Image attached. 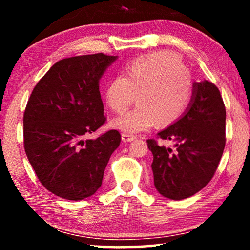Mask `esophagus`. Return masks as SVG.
<instances>
[{
	"mask_svg": "<svg viewBox=\"0 0 250 250\" xmlns=\"http://www.w3.org/2000/svg\"><path fill=\"white\" fill-rule=\"evenodd\" d=\"M121 139H122V141H124V142H131V141L134 140L135 137H133V135H130V134L122 133L121 134Z\"/></svg>",
	"mask_w": 250,
	"mask_h": 250,
	"instance_id": "34e87169",
	"label": "esophagus"
}]
</instances>
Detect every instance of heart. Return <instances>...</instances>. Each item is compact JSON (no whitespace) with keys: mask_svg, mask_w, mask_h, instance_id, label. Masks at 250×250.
Here are the masks:
<instances>
[{"mask_svg":"<svg viewBox=\"0 0 250 250\" xmlns=\"http://www.w3.org/2000/svg\"><path fill=\"white\" fill-rule=\"evenodd\" d=\"M138 95V107L115 118L112 128L125 134L174 124L184 115L193 97V79L179 54L171 50L143 55L129 62L105 87V103L124 112Z\"/></svg>","mask_w":250,"mask_h":250,"instance_id":"heart-1","label":"heart"}]
</instances>
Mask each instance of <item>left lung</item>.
Masks as SVG:
<instances>
[{
  "label": "left lung",
  "mask_w": 250,
  "mask_h": 250,
  "mask_svg": "<svg viewBox=\"0 0 250 250\" xmlns=\"http://www.w3.org/2000/svg\"><path fill=\"white\" fill-rule=\"evenodd\" d=\"M226 110L218 88L208 80L193 83V97L179 120L158 133L175 150L147 140L153 154L154 186L161 195L183 200L211 180L225 147Z\"/></svg>",
  "instance_id": "obj_1"
}]
</instances>
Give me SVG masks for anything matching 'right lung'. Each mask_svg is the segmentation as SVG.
Returning <instances> with one entry per match:
<instances>
[{"mask_svg": "<svg viewBox=\"0 0 250 250\" xmlns=\"http://www.w3.org/2000/svg\"><path fill=\"white\" fill-rule=\"evenodd\" d=\"M117 58L100 53L62 59L28 99L23 119L27 159L41 183L65 200L94 195L120 145L117 130L83 139L104 124L99 83Z\"/></svg>", "mask_w": 250, "mask_h": 250, "instance_id": "obj_1", "label": "right lung"}]
</instances>
